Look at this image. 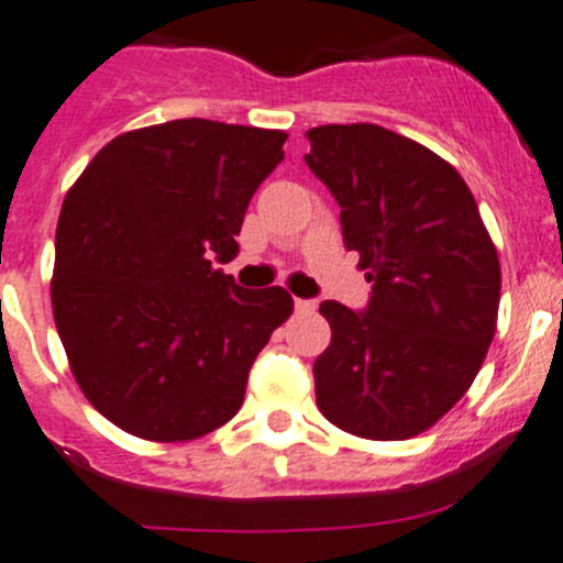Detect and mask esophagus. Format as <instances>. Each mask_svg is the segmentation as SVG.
Wrapping results in <instances>:
<instances>
[{
	"instance_id": "1",
	"label": "esophagus",
	"mask_w": 563,
	"mask_h": 563,
	"mask_svg": "<svg viewBox=\"0 0 563 563\" xmlns=\"http://www.w3.org/2000/svg\"><path fill=\"white\" fill-rule=\"evenodd\" d=\"M294 308H297V313L308 316V313H316L318 305L313 302V299H297V302H294Z\"/></svg>"
}]
</instances>
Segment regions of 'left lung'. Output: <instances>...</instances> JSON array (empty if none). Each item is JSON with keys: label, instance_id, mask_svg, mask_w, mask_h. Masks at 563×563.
I'll return each mask as SVG.
<instances>
[{"label": "left lung", "instance_id": "left-lung-1", "mask_svg": "<svg viewBox=\"0 0 563 563\" xmlns=\"http://www.w3.org/2000/svg\"><path fill=\"white\" fill-rule=\"evenodd\" d=\"M305 163L340 203L373 283L367 313L327 299L316 402L340 430L406 441L468 391L498 321L501 264L455 166L382 124L308 130Z\"/></svg>", "mask_w": 563, "mask_h": 563}]
</instances>
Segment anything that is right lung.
<instances>
[{"label": "right lung", "instance_id": "right-lung-1", "mask_svg": "<svg viewBox=\"0 0 563 563\" xmlns=\"http://www.w3.org/2000/svg\"><path fill=\"white\" fill-rule=\"evenodd\" d=\"M283 130L174 119L108 141L56 225L51 308L84 397L124 433L192 441L242 408L247 373L294 313L225 264Z\"/></svg>", "mask_w": 563, "mask_h": 563}]
</instances>
